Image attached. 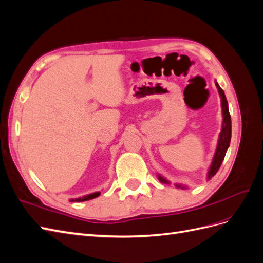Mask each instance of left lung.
<instances>
[{"label":"left lung","mask_w":263,"mask_h":263,"mask_svg":"<svg viewBox=\"0 0 263 263\" xmlns=\"http://www.w3.org/2000/svg\"><path fill=\"white\" fill-rule=\"evenodd\" d=\"M216 86L218 89V93L220 95L221 99V110H222V125H221V130L219 133V138H218V142H217V148L216 151H215V155L213 158L212 164L210 166L209 170V174H208V179H212V177H214L216 172L219 170L220 165L222 160H224L226 151L229 147L230 144V139H232V118H230V114L228 110V103L225 97V93L220 89V86L218 85V83L216 82ZM159 180L163 183H169L165 179H163L162 177L158 176ZM178 187H182L181 185H177Z\"/></svg>","instance_id":"left-lung-1"}]
</instances>
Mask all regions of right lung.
<instances>
[{
  "label": "right lung",
  "instance_id": "obj_1",
  "mask_svg": "<svg viewBox=\"0 0 263 263\" xmlns=\"http://www.w3.org/2000/svg\"><path fill=\"white\" fill-rule=\"evenodd\" d=\"M101 193L100 192H95V193H92V194H89V195H85L83 197H79V198H72V202H83V201H89V200H92V198H95L98 197Z\"/></svg>",
  "mask_w": 263,
  "mask_h": 263
}]
</instances>
